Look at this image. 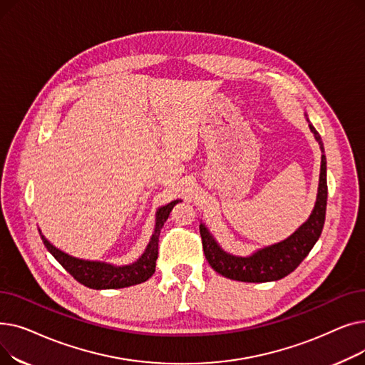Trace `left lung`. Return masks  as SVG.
I'll return each instance as SVG.
<instances>
[{
  "mask_svg": "<svg viewBox=\"0 0 365 365\" xmlns=\"http://www.w3.org/2000/svg\"><path fill=\"white\" fill-rule=\"evenodd\" d=\"M304 117L322 152L318 194L311 216L289 238L259 248L250 256H234L225 252L208 231V227L200 223L205 259L217 274L242 282L278 281L292 274L318 241L325 222V208H327V160L324 155V145L319 133L311 124L308 113H304Z\"/></svg>",
  "mask_w": 365,
  "mask_h": 365,
  "instance_id": "1",
  "label": "left lung"
}]
</instances>
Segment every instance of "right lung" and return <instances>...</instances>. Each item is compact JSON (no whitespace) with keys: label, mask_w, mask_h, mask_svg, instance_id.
<instances>
[{"label":"right lung","mask_w":365,"mask_h":365,"mask_svg":"<svg viewBox=\"0 0 365 365\" xmlns=\"http://www.w3.org/2000/svg\"><path fill=\"white\" fill-rule=\"evenodd\" d=\"M182 200H175L163 207H160L155 213V227L153 234L145 248L142 256L130 264H112L98 260H84L73 257L59 248L54 247L40 231L41 240L47 250L53 257L59 262L65 269L80 284L94 290H110V289H124V287L136 285L149 279L155 272V263L158 259V241L160 232L170 216V212Z\"/></svg>","instance_id":"obj_1"}]
</instances>
